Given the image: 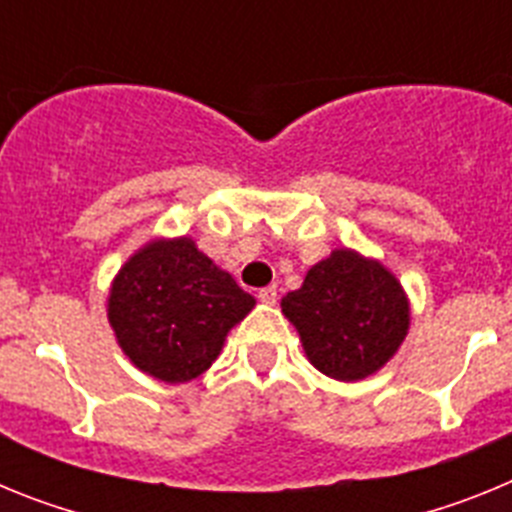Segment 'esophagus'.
<instances>
[{
	"mask_svg": "<svg viewBox=\"0 0 512 512\" xmlns=\"http://www.w3.org/2000/svg\"><path fill=\"white\" fill-rule=\"evenodd\" d=\"M259 302H264V305H274V302H277V287H274V284H271V287H264V289H259Z\"/></svg>",
	"mask_w": 512,
	"mask_h": 512,
	"instance_id": "1",
	"label": "esophagus"
}]
</instances>
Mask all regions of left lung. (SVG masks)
I'll list each match as a JSON object with an SVG mask.
<instances>
[{"label":"left lung","mask_w":512,"mask_h":512,"mask_svg":"<svg viewBox=\"0 0 512 512\" xmlns=\"http://www.w3.org/2000/svg\"><path fill=\"white\" fill-rule=\"evenodd\" d=\"M282 315L300 333L307 361L338 382L377 374L410 330L400 279L354 248H336L310 266L302 287L282 297Z\"/></svg>","instance_id":"left-lung-1"}]
</instances>
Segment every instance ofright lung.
Here are the masks:
<instances>
[{"label": "right lung", "mask_w": 512, "mask_h": 512, "mask_svg": "<svg viewBox=\"0 0 512 512\" xmlns=\"http://www.w3.org/2000/svg\"><path fill=\"white\" fill-rule=\"evenodd\" d=\"M256 300L189 235L151 238L115 274L107 320L130 364L166 384L205 374Z\"/></svg>", "instance_id": "1"}]
</instances>
